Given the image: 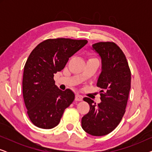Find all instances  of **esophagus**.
<instances>
[{
  "instance_id": "1",
  "label": "esophagus",
  "mask_w": 152,
  "mask_h": 152,
  "mask_svg": "<svg viewBox=\"0 0 152 152\" xmlns=\"http://www.w3.org/2000/svg\"><path fill=\"white\" fill-rule=\"evenodd\" d=\"M76 101H82L83 99V97L82 95H79V94H76L75 95V98Z\"/></svg>"
}]
</instances>
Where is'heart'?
Masks as SVG:
<instances>
[{
	"label": "heart",
	"instance_id": "heart-1",
	"mask_svg": "<svg viewBox=\"0 0 152 152\" xmlns=\"http://www.w3.org/2000/svg\"><path fill=\"white\" fill-rule=\"evenodd\" d=\"M91 59H94V58H91Z\"/></svg>",
	"mask_w": 152,
	"mask_h": 152
}]
</instances>
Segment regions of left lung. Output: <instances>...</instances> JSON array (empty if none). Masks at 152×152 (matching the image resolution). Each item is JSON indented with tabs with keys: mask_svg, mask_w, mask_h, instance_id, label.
I'll return each mask as SVG.
<instances>
[{
	"mask_svg": "<svg viewBox=\"0 0 152 152\" xmlns=\"http://www.w3.org/2000/svg\"><path fill=\"white\" fill-rule=\"evenodd\" d=\"M102 59V72L97 86L101 88V102L89 97L84 101L90 110L82 119V129L95 136L109 134L115 129L126 111L131 88V70L125 55L114 42L102 41L93 45Z\"/></svg>",
	"mask_w": 152,
	"mask_h": 152,
	"instance_id": "obj_1",
	"label": "left lung"
}]
</instances>
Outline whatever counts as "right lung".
<instances>
[{"instance_id": "add662e5", "label": "right lung", "mask_w": 152, "mask_h": 152, "mask_svg": "<svg viewBox=\"0 0 152 152\" xmlns=\"http://www.w3.org/2000/svg\"><path fill=\"white\" fill-rule=\"evenodd\" d=\"M87 42L86 39H48L31 52L24 66L23 95L28 117L37 127H55L73 102V92L58 88L54 74L63 70L69 58Z\"/></svg>"}]
</instances>
